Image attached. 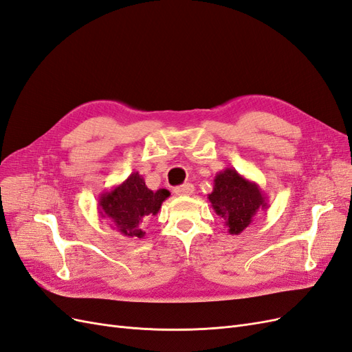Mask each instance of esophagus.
Here are the masks:
<instances>
[{
  "label": "esophagus",
  "instance_id": "obj_1",
  "mask_svg": "<svg viewBox=\"0 0 352 352\" xmlns=\"http://www.w3.org/2000/svg\"><path fill=\"white\" fill-rule=\"evenodd\" d=\"M176 195H192L194 194V185L192 184H184L175 188Z\"/></svg>",
  "mask_w": 352,
  "mask_h": 352
}]
</instances>
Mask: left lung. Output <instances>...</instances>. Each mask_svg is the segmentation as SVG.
<instances>
[{"mask_svg":"<svg viewBox=\"0 0 352 352\" xmlns=\"http://www.w3.org/2000/svg\"><path fill=\"white\" fill-rule=\"evenodd\" d=\"M208 201L216 214L225 220L230 235H239L251 225L260 210L269 208L267 197L261 188L232 167L216 175Z\"/></svg>","mask_w":352,"mask_h":352,"instance_id":"8db88e82","label":"left lung"}]
</instances>
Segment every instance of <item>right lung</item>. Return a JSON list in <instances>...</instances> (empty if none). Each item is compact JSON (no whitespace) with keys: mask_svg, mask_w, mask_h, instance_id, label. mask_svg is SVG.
Wrapping results in <instances>:
<instances>
[{"mask_svg":"<svg viewBox=\"0 0 352 352\" xmlns=\"http://www.w3.org/2000/svg\"><path fill=\"white\" fill-rule=\"evenodd\" d=\"M168 197L167 189H148L144 177L133 172L120 185L100 195L98 212L120 235L144 238L146 220L157 214Z\"/></svg>","mask_w":352,"mask_h":352,"instance_id":"obj_1","label":"right lung"}]
</instances>
